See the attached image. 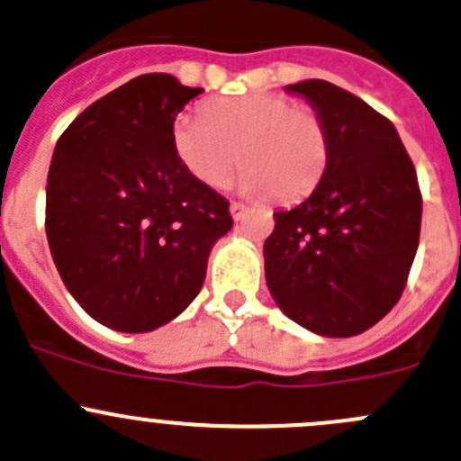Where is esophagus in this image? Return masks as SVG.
<instances>
[{
	"label": "esophagus",
	"instance_id": "1",
	"mask_svg": "<svg viewBox=\"0 0 461 461\" xmlns=\"http://www.w3.org/2000/svg\"><path fill=\"white\" fill-rule=\"evenodd\" d=\"M230 213L234 221H240L245 216V204L243 203H231L230 204Z\"/></svg>",
	"mask_w": 461,
	"mask_h": 461
}]
</instances>
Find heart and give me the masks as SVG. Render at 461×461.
I'll return each instance as SVG.
<instances>
[{
	"label": "heart",
	"instance_id": "b5f03b06",
	"mask_svg": "<svg viewBox=\"0 0 461 461\" xmlns=\"http://www.w3.org/2000/svg\"><path fill=\"white\" fill-rule=\"evenodd\" d=\"M171 147L204 187H222L239 160L240 194L292 201L317 185L330 144L317 111L274 93H248L209 100L203 115H176Z\"/></svg>",
	"mask_w": 461,
	"mask_h": 461
}]
</instances>
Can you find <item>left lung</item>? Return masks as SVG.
<instances>
[{
	"label": "left lung",
	"instance_id": "obj_1",
	"mask_svg": "<svg viewBox=\"0 0 461 461\" xmlns=\"http://www.w3.org/2000/svg\"><path fill=\"white\" fill-rule=\"evenodd\" d=\"M317 111L328 162L314 192L274 212L263 245L278 308L321 337H355L393 310L415 260L421 194L390 120L325 80L287 85Z\"/></svg>",
	"mask_w": 461,
	"mask_h": 461
}]
</instances>
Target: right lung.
I'll use <instances>...</instances> for the list:
<instances>
[{"instance_id":"obj_1","label":"right lung","mask_w":461,"mask_h":461,"mask_svg":"<svg viewBox=\"0 0 461 461\" xmlns=\"http://www.w3.org/2000/svg\"><path fill=\"white\" fill-rule=\"evenodd\" d=\"M203 88L147 73L82 111L55 144L46 239L82 310L118 332H151L201 292L230 203L176 158L171 124Z\"/></svg>"}]
</instances>
